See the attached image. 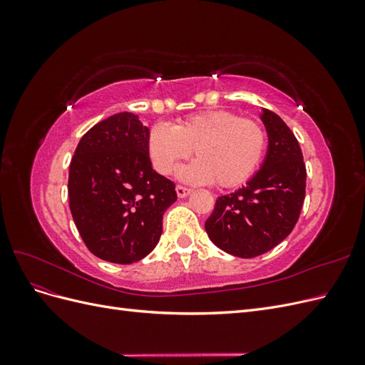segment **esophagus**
I'll return each instance as SVG.
<instances>
[{"label":"esophagus","instance_id":"34e87169","mask_svg":"<svg viewBox=\"0 0 365 365\" xmlns=\"http://www.w3.org/2000/svg\"><path fill=\"white\" fill-rule=\"evenodd\" d=\"M190 189H187V187L184 185H176V195H178V197H185L190 195Z\"/></svg>","mask_w":365,"mask_h":365}]
</instances>
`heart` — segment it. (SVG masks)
Masks as SVG:
<instances>
[{
	"label": "heart",
	"instance_id": "heart-1",
	"mask_svg": "<svg viewBox=\"0 0 365 365\" xmlns=\"http://www.w3.org/2000/svg\"><path fill=\"white\" fill-rule=\"evenodd\" d=\"M268 145L267 130L257 121L224 111H205L187 117L172 128L153 125L148 152L157 172L170 175L190 157L181 170L190 182H212L222 189L239 185L256 172Z\"/></svg>",
	"mask_w": 365,
	"mask_h": 365
}]
</instances>
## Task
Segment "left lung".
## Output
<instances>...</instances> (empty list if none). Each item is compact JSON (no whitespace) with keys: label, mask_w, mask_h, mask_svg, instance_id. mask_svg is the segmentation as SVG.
Returning <instances> with one entry per match:
<instances>
[{"label":"left lung","mask_w":365,"mask_h":365,"mask_svg":"<svg viewBox=\"0 0 365 365\" xmlns=\"http://www.w3.org/2000/svg\"><path fill=\"white\" fill-rule=\"evenodd\" d=\"M260 118L268 132L262 168L242 189L219 196L205 220L210 240L242 259L257 257L288 237L306 195V165L292 130L269 109Z\"/></svg>","instance_id":"1"}]
</instances>
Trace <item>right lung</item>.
<instances>
[{
    "instance_id": "right-lung-1",
    "label": "right lung",
    "mask_w": 365,
    "mask_h": 365,
    "mask_svg": "<svg viewBox=\"0 0 365 365\" xmlns=\"http://www.w3.org/2000/svg\"><path fill=\"white\" fill-rule=\"evenodd\" d=\"M149 128L138 115L118 113L81 138L68 175L74 224L98 259L129 264L146 257L163 233V215L175 184L152 169Z\"/></svg>"
}]
</instances>
